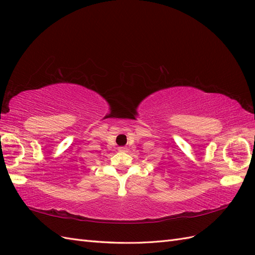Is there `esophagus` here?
Returning a JSON list of instances; mask_svg holds the SVG:
<instances>
[{
	"label": "esophagus",
	"instance_id": "esophagus-1",
	"mask_svg": "<svg viewBox=\"0 0 255 255\" xmlns=\"http://www.w3.org/2000/svg\"><path fill=\"white\" fill-rule=\"evenodd\" d=\"M118 150H119V151H122V152H125V151H127V150H126V148H125V147H121V148H119Z\"/></svg>",
	"mask_w": 255,
	"mask_h": 255
}]
</instances>
